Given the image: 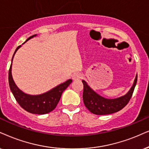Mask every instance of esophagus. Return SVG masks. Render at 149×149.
<instances>
[{
  "mask_svg": "<svg viewBox=\"0 0 149 149\" xmlns=\"http://www.w3.org/2000/svg\"><path fill=\"white\" fill-rule=\"evenodd\" d=\"M82 75L80 73H75L72 75V79L73 80H79L82 78Z\"/></svg>",
  "mask_w": 149,
  "mask_h": 149,
  "instance_id": "obj_1",
  "label": "esophagus"
}]
</instances>
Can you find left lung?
I'll return each mask as SVG.
<instances>
[{"mask_svg":"<svg viewBox=\"0 0 149 149\" xmlns=\"http://www.w3.org/2000/svg\"><path fill=\"white\" fill-rule=\"evenodd\" d=\"M138 74H136L134 84L130 90L123 96L114 99H108L101 96L88 86L86 81L83 80L84 84L83 101L86 108L91 113L97 115H106L122 110L130 102L137 83Z\"/></svg>","mask_w":149,"mask_h":149,"instance_id":"obj_1","label":"left lung"}]
</instances>
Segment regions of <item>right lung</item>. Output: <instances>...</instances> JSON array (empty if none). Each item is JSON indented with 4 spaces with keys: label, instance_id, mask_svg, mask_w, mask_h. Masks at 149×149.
<instances>
[{
    "label": "right lung",
    "instance_id": "add662e5",
    "mask_svg": "<svg viewBox=\"0 0 149 149\" xmlns=\"http://www.w3.org/2000/svg\"><path fill=\"white\" fill-rule=\"evenodd\" d=\"M36 36L37 35H34L29 37L24 43ZM21 46L22 45H19L17 47L13 55L12 59H11V64L9 71V84L10 89H11V91L12 92L17 102L26 111L32 113V114H47V113L50 112L53 110H54L60 100L63 92L69 86V85L72 82V80L71 79L67 80L66 82L61 83L58 86L52 88L49 91H47L46 93H43V94L32 95L24 93L15 84L13 79L12 74H11L13 58L17 49Z\"/></svg>",
    "mask_w": 149,
    "mask_h": 149
}]
</instances>
